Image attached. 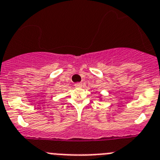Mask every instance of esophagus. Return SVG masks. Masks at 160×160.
Wrapping results in <instances>:
<instances>
[{
	"label": "esophagus",
	"mask_w": 160,
	"mask_h": 160,
	"mask_svg": "<svg viewBox=\"0 0 160 160\" xmlns=\"http://www.w3.org/2000/svg\"><path fill=\"white\" fill-rule=\"evenodd\" d=\"M82 86H83V85H82L81 83H75V87L76 88H82Z\"/></svg>",
	"instance_id": "obj_1"
}]
</instances>
